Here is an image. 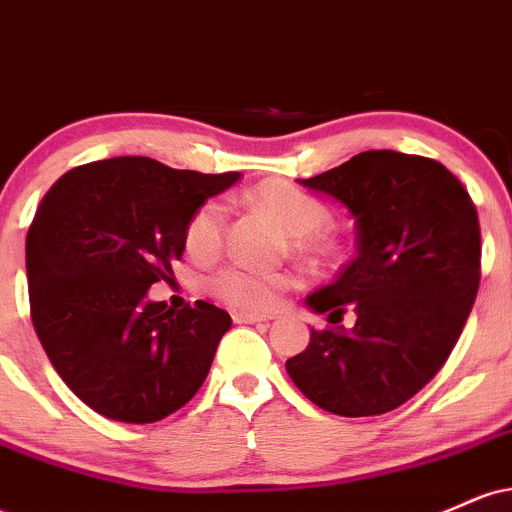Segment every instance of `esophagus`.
<instances>
[{
    "mask_svg": "<svg viewBox=\"0 0 512 512\" xmlns=\"http://www.w3.org/2000/svg\"><path fill=\"white\" fill-rule=\"evenodd\" d=\"M269 320H272L269 315L243 313V310H236V313H233V322H238V325H257V322H269Z\"/></svg>",
    "mask_w": 512,
    "mask_h": 512,
    "instance_id": "1",
    "label": "esophagus"
}]
</instances>
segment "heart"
<instances>
[{"mask_svg": "<svg viewBox=\"0 0 512 512\" xmlns=\"http://www.w3.org/2000/svg\"><path fill=\"white\" fill-rule=\"evenodd\" d=\"M252 202L267 211L291 236L293 248L313 257H327L334 252V240L327 233L332 211L322 199L293 187L289 182L269 180L252 190ZM226 209L216 199L199 204L185 226V250L195 260H211L223 245ZM296 284L291 272L255 269L248 264H228L209 276L207 286L216 298L240 310L274 308L281 293Z\"/></svg>", "mask_w": 512, "mask_h": 512, "instance_id": "b5f03b06", "label": "heart"}]
</instances>
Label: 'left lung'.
Returning a JSON list of instances; mask_svg holds the SVG:
<instances>
[{
	"label": "left lung",
	"mask_w": 512,
	"mask_h": 512,
	"mask_svg": "<svg viewBox=\"0 0 512 512\" xmlns=\"http://www.w3.org/2000/svg\"><path fill=\"white\" fill-rule=\"evenodd\" d=\"M356 219V257L305 298L332 325L310 332L286 373L310 402L337 416L397 409L448 361L481 279V231L472 197L443 163L399 151H363L301 180Z\"/></svg>",
	"instance_id": "obj_1"
}]
</instances>
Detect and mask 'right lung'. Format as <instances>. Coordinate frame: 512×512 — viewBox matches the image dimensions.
Masks as SVG:
<instances>
[{
    "instance_id": "obj_1",
    "label": "right lung",
    "mask_w": 512,
    "mask_h": 512,
    "mask_svg": "<svg viewBox=\"0 0 512 512\" xmlns=\"http://www.w3.org/2000/svg\"><path fill=\"white\" fill-rule=\"evenodd\" d=\"M238 178L120 156L72 168L43 197L26 238L33 327L93 411L154 424L207 380L231 315L207 301L175 310L146 293L173 276L195 209Z\"/></svg>"
}]
</instances>
